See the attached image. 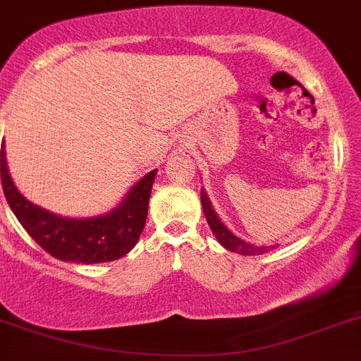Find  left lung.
<instances>
[{"label":"left lung","instance_id":"left-lung-1","mask_svg":"<svg viewBox=\"0 0 361 361\" xmlns=\"http://www.w3.org/2000/svg\"><path fill=\"white\" fill-rule=\"evenodd\" d=\"M200 202H202V209H204L205 218H207L209 226H211L212 230V234L216 235V239H218V243L223 246V248L230 250V252H234V253H239V255H262V253L276 248V245L274 246L252 245V243L243 241V239H239L238 235L232 234V232L225 226V223L219 219V216L216 214L214 207H212L205 190L200 191Z\"/></svg>","mask_w":361,"mask_h":361}]
</instances>
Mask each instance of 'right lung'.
I'll use <instances>...</instances> for the list:
<instances>
[{"instance_id":"add662e5","label":"right lung","mask_w":361,"mask_h":361,"mask_svg":"<svg viewBox=\"0 0 361 361\" xmlns=\"http://www.w3.org/2000/svg\"><path fill=\"white\" fill-rule=\"evenodd\" d=\"M0 173L10 209L37 245L63 262L99 264L127 255L138 243L157 170L140 178L115 209L92 218H65L26 200L10 177L5 143L1 147Z\"/></svg>"}]
</instances>
